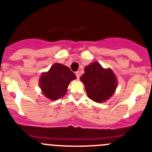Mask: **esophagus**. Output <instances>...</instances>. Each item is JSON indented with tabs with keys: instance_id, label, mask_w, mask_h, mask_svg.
<instances>
[{
	"instance_id": "obj_1",
	"label": "esophagus",
	"mask_w": 152,
	"mask_h": 152,
	"mask_svg": "<svg viewBox=\"0 0 152 152\" xmlns=\"http://www.w3.org/2000/svg\"><path fill=\"white\" fill-rule=\"evenodd\" d=\"M75 73H76V78H77L78 80H79V79H80V72H79V71H77V72H75Z\"/></svg>"
}]
</instances>
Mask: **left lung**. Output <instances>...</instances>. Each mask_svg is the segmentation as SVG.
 <instances>
[{
	"mask_svg": "<svg viewBox=\"0 0 152 152\" xmlns=\"http://www.w3.org/2000/svg\"><path fill=\"white\" fill-rule=\"evenodd\" d=\"M85 73L80 80L85 85L87 96L96 102H103L114 94L117 80L111 69H104L97 62H93L84 69Z\"/></svg>",
	"mask_w": 152,
	"mask_h": 152,
	"instance_id": "obj_1",
	"label": "left lung"
}]
</instances>
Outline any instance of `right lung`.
<instances>
[{
    "label": "right lung",
    "instance_id": "right-lung-1",
    "mask_svg": "<svg viewBox=\"0 0 152 152\" xmlns=\"http://www.w3.org/2000/svg\"><path fill=\"white\" fill-rule=\"evenodd\" d=\"M76 78L70 69L63 64L55 63L47 72H43L39 85L43 95L51 100L65 96L71 81Z\"/></svg>",
    "mask_w": 152,
    "mask_h": 152
}]
</instances>
